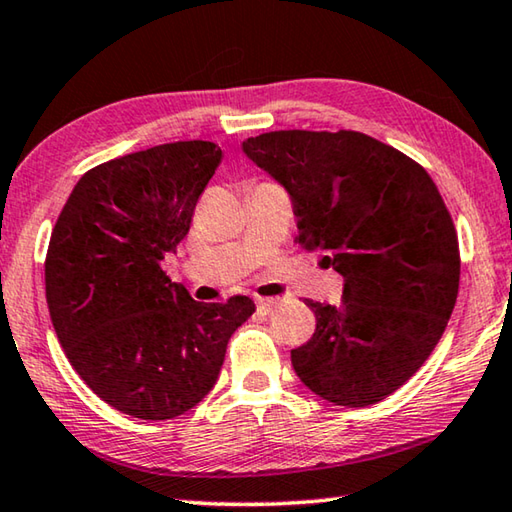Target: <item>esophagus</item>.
Returning a JSON list of instances; mask_svg holds the SVG:
<instances>
[{
	"instance_id": "1",
	"label": "esophagus",
	"mask_w": 512,
	"mask_h": 512,
	"mask_svg": "<svg viewBox=\"0 0 512 512\" xmlns=\"http://www.w3.org/2000/svg\"><path fill=\"white\" fill-rule=\"evenodd\" d=\"M255 302H257V307L262 309V311H271V309L277 307V300L275 298H255Z\"/></svg>"
}]
</instances>
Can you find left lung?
Here are the masks:
<instances>
[{
  "label": "left lung",
  "mask_w": 512,
  "mask_h": 512,
  "mask_svg": "<svg viewBox=\"0 0 512 512\" xmlns=\"http://www.w3.org/2000/svg\"><path fill=\"white\" fill-rule=\"evenodd\" d=\"M244 153L287 189L296 237L343 275L341 305L305 300L316 332L291 350L309 391L361 409L420 370L452 316L461 255L427 171L357 131H273Z\"/></svg>",
  "instance_id": "8db88e82"
}]
</instances>
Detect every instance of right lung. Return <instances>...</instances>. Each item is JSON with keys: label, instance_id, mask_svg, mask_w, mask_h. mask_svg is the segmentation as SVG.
<instances>
[{"label": "right lung", "instance_id": "right-lung-1", "mask_svg": "<svg viewBox=\"0 0 512 512\" xmlns=\"http://www.w3.org/2000/svg\"><path fill=\"white\" fill-rule=\"evenodd\" d=\"M221 162L214 142H171L83 173L49 239L45 289L65 357L94 395L171 420L212 391L255 302H196L160 262L189 232Z\"/></svg>", "mask_w": 512, "mask_h": 512}]
</instances>
